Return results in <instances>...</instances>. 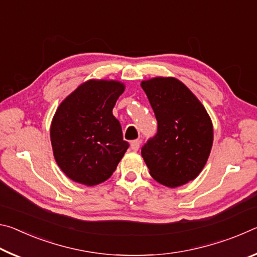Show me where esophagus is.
<instances>
[{"mask_svg": "<svg viewBox=\"0 0 257 257\" xmlns=\"http://www.w3.org/2000/svg\"><path fill=\"white\" fill-rule=\"evenodd\" d=\"M139 146H141V141H139V139H135V141L132 142V144H130V147H132V150L135 152L138 151Z\"/></svg>", "mask_w": 257, "mask_h": 257, "instance_id": "obj_1", "label": "esophagus"}]
</instances>
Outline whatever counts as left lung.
<instances>
[{"mask_svg":"<svg viewBox=\"0 0 257 257\" xmlns=\"http://www.w3.org/2000/svg\"><path fill=\"white\" fill-rule=\"evenodd\" d=\"M158 132L142 146L151 176L175 188L203 170L213 144V127L205 107L176 78L143 81Z\"/></svg>","mask_w":257,"mask_h":257,"instance_id":"obj_1","label":"left lung"}]
</instances>
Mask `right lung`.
<instances>
[{
  "label": "right lung",
  "mask_w": 257,
  "mask_h": 257,
  "mask_svg": "<svg viewBox=\"0 0 257 257\" xmlns=\"http://www.w3.org/2000/svg\"><path fill=\"white\" fill-rule=\"evenodd\" d=\"M124 86L89 80L60 104L51 125L56 163L71 180L86 186L105 181L115 171L129 143L112 110Z\"/></svg>",
  "instance_id": "right-lung-1"
}]
</instances>
